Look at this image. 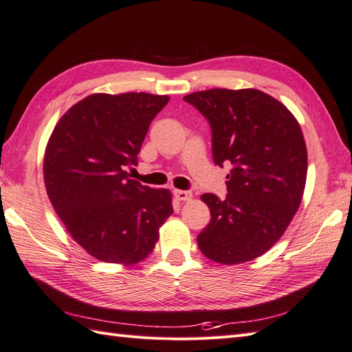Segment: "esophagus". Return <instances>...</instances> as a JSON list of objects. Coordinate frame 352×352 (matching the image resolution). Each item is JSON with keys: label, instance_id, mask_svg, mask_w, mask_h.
Instances as JSON below:
<instances>
[{"label": "esophagus", "instance_id": "1", "mask_svg": "<svg viewBox=\"0 0 352 352\" xmlns=\"http://www.w3.org/2000/svg\"><path fill=\"white\" fill-rule=\"evenodd\" d=\"M173 194H175L177 201H188V200H191V197H192V194L190 191H182V190H175Z\"/></svg>", "mask_w": 352, "mask_h": 352}]
</instances>
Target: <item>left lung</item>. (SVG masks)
I'll use <instances>...</instances> for the list:
<instances>
[{"instance_id":"1","label":"left lung","mask_w":352,"mask_h":352,"mask_svg":"<svg viewBox=\"0 0 352 352\" xmlns=\"http://www.w3.org/2000/svg\"><path fill=\"white\" fill-rule=\"evenodd\" d=\"M184 100L208 119L213 162H231L227 197L203 194L210 222L197 236L200 251L221 264L267 252L296 215L306 184L302 128L276 98L258 89H209Z\"/></svg>"}]
</instances>
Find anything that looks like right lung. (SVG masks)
I'll return each mask as SVG.
<instances>
[{
	"label": "right lung",
	"instance_id": "1",
	"mask_svg": "<svg viewBox=\"0 0 352 352\" xmlns=\"http://www.w3.org/2000/svg\"><path fill=\"white\" fill-rule=\"evenodd\" d=\"M167 96L92 94L59 119L46 146L43 175L58 217L100 261L133 265L152 252L173 213L171 194L128 177L152 119Z\"/></svg>",
	"mask_w": 352,
	"mask_h": 352
}]
</instances>
